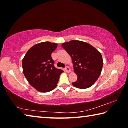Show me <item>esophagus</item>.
<instances>
[{"label": "esophagus", "mask_w": 128, "mask_h": 128, "mask_svg": "<svg viewBox=\"0 0 128 128\" xmlns=\"http://www.w3.org/2000/svg\"><path fill=\"white\" fill-rule=\"evenodd\" d=\"M65 70H66L67 73H69L70 72V69L69 68V67L68 66H66V68H65Z\"/></svg>", "instance_id": "1"}]
</instances>
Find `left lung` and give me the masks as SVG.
I'll list each match as a JSON object with an SVG mask.
<instances>
[{"mask_svg": "<svg viewBox=\"0 0 128 128\" xmlns=\"http://www.w3.org/2000/svg\"><path fill=\"white\" fill-rule=\"evenodd\" d=\"M62 46L71 56L77 81L72 85L78 88L92 86L100 76L103 67L100 52L88 43L72 40L62 43Z\"/></svg>", "mask_w": 128, "mask_h": 128, "instance_id": "8db88e82", "label": "left lung"}]
</instances>
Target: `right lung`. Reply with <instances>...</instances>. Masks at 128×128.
<instances>
[{
	"mask_svg": "<svg viewBox=\"0 0 128 128\" xmlns=\"http://www.w3.org/2000/svg\"><path fill=\"white\" fill-rule=\"evenodd\" d=\"M57 46L56 43L50 42L38 43L28 51L22 59L24 74L30 85L40 92L54 89L63 72L55 68L51 58Z\"/></svg>",
	"mask_w": 128,
	"mask_h": 128,
	"instance_id": "obj_1",
	"label": "right lung"
}]
</instances>
